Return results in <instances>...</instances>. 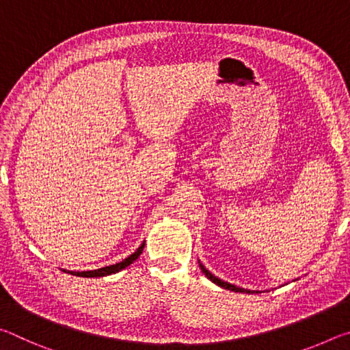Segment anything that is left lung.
Returning a JSON list of instances; mask_svg holds the SVG:
<instances>
[{"mask_svg": "<svg viewBox=\"0 0 350 350\" xmlns=\"http://www.w3.org/2000/svg\"><path fill=\"white\" fill-rule=\"evenodd\" d=\"M199 265H200V270L204 271L205 273V276L208 278L210 281H213L215 284H217L219 287H224V288H227V290H232V292H241V293H253V292H250V290H245V288H241V287H236V286H233V284H230V282H225V281H222V280H219V278H216V276H213L208 270H206L202 264L199 262ZM258 293V292H256Z\"/></svg>", "mask_w": 350, "mask_h": 350, "instance_id": "8db88e82", "label": "left lung"}]
</instances>
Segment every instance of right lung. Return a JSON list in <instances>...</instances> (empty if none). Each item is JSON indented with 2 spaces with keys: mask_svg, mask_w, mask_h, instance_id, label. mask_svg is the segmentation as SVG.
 I'll list each match as a JSON object with an SVG mask.
<instances>
[{
  "mask_svg": "<svg viewBox=\"0 0 350 350\" xmlns=\"http://www.w3.org/2000/svg\"><path fill=\"white\" fill-rule=\"evenodd\" d=\"M144 247H145V242L131 254V256H128L126 259H123L122 262H117L114 265H108V267H102L97 270H88V271H68V273L75 275V276H83V278H100V276H106L111 273H117V271H120L125 267H128L129 264H133L134 260L140 256V253L144 252Z\"/></svg>",
  "mask_w": 350,
  "mask_h": 350,
  "instance_id": "right-lung-1",
  "label": "right lung"
}]
</instances>
